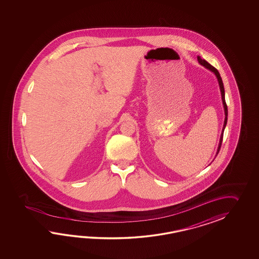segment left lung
<instances>
[{"label": "left lung", "instance_id": "left-lung-1", "mask_svg": "<svg viewBox=\"0 0 259 259\" xmlns=\"http://www.w3.org/2000/svg\"><path fill=\"white\" fill-rule=\"evenodd\" d=\"M197 59H198L199 63H200L202 66H204V67H206L207 69H209L210 71L214 72V73H215V76L218 77V80H219V84H220V92H221V97H222V102H223V105H224V111H225V120H224V125H223V128H222V133H221V136H220L219 148H218V152H217V155H218L219 152H220V147H221V143H222V140H223V132H224V130H225L226 125H227V120H228V117H227V116H228V106L226 105L225 102V91H224V86H223V82H222V79H221V77H220V72L218 71V69L215 68L214 66H211L209 63H207V62L204 60V59H202L200 56L197 57Z\"/></svg>", "mask_w": 259, "mask_h": 259}]
</instances>
